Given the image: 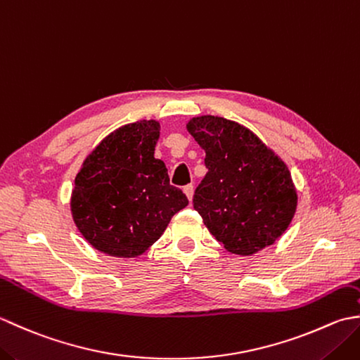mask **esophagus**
Instances as JSON below:
<instances>
[{
  "label": "esophagus",
  "mask_w": 360,
  "mask_h": 360,
  "mask_svg": "<svg viewBox=\"0 0 360 360\" xmlns=\"http://www.w3.org/2000/svg\"><path fill=\"white\" fill-rule=\"evenodd\" d=\"M184 193L187 195V198H188V201L192 202V200H193V186L192 184H188V186H186L184 187Z\"/></svg>",
  "instance_id": "1"
}]
</instances>
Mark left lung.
Masks as SVG:
<instances>
[{"instance_id": "8db88e82", "label": "left lung", "mask_w": 360, "mask_h": 360, "mask_svg": "<svg viewBox=\"0 0 360 360\" xmlns=\"http://www.w3.org/2000/svg\"><path fill=\"white\" fill-rule=\"evenodd\" d=\"M187 129L205 151L209 172L195 190L193 207L209 232L236 255L271 246L297 207L286 164L250 129L224 117H193Z\"/></svg>"}]
</instances>
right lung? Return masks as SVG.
I'll use <instances>...</instances> for the list:
<instances>
[{
  "label": "right lung",
  "mask_w": 360,
  "mask_h": 360,
  "mask_svg": "<svg viewBox=\"0 0 360 360\" xmlns=\"http://www.w3.org/2000/svg\"><path fill=\"white\" fill-rule=\"evenodd\" d=\"M156 120H141L108 134L75 176L71 212L85 240L111 257L141 255L159 240L176 212L188 204L170 186L155 158Z\"/></svg>",
  "instance_id": "add662e5"
}]
</instances>
